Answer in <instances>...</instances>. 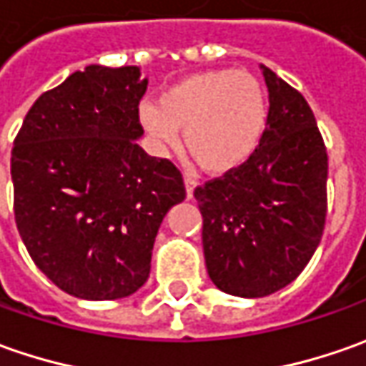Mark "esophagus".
I'll return each mask as SVG.
<instances>
[{
  "label": "esophagus",
  "instance_id": "obj_1",
  "mask_svg": "<svg viewBox=\"0 0 366 366\" xmlns=\"http://www.w3.org/2000/svg\"><path fill=\"white\" fill-rule=\"evenodd\" d=\"M184 184H186V196H188V198H192V196H194V188L198 186V182H196L190 174H186V176H184Z\"/></svg>",
  "mask_w": 366,
  "mask_h": 366
}]
</instances>
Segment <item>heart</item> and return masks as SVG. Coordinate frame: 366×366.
Listing matches in <instances>:
<instances>
[{
    "mask_svg": "<svg viewBox=\"0 0 366 366\" xmlns=\"http://www.w3.org/2000/svg\"><path fill=\"white\" fill-rule=\"evenodd\" d=\"M139 121L159 147L178 144L202 170L212 174L243 166L265 132L267 107L259 84L247 72L207 70L166 89L156 103H144Z\"/></svg>",
    "mask_w": 366,
    "mask_h": 366,
    "instance_id": "b5f03b06",
    "label": "heart"
}]
</instances>
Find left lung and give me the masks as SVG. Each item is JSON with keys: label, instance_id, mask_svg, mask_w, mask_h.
<instances>
[{"label": "left lung", "instance_id": "obj_1", "mask_svg": "<svg viewBox=\"0 0 366 366\" xmlns=\"http://www.w3.org/2000/svg\"><path fill=\"white\" fill-rule=\"evenodd\" d=\"M261 70L269 113L257 149L194 190L208 275L239 297L292 284L320 245L328 210V156L308 101L273 70Z\"/></svg>", "mask_w": 366, "mask_h": 366}]
</instances>
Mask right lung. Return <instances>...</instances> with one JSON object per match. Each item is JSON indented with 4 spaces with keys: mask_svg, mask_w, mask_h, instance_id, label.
Segmentation results:
<instances>
[{
    "mask_svg": "<svg viewBox=\"0 0 366 366\" xmlns=\"http://www.w3.org/2000/svg\"><path fill=\"white\" fill-rule=\"evenodd\" d=\"M147 81L91 64L36 99L11 149L14 214L34 263L82 300L135 294L149 277L180 170L137 145Z\"/></svg>",
    "mask_w": 366,
    "mask_h": 366,
    "instance_id": "right-lung-1",
    "label": "right lung"
}]
</instances>
